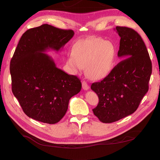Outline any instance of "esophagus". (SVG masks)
<instances>
[{"instance_id": "obj_1", "label": "esophagus", "mask_w": 160, "mask_h": 160, "mask_svg": "<svg viewBox=\"0 0 160 160\" xmlns=\"http://www.w3.org/2000/svg\"><path fill=\"white\" fill-rule=\"evenodd\" d=\"M82 88H83V89L84 90H88L89 89V86L86 81H83V82H82Z\"/></svg>"}]
</instances>
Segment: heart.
<instances>
[{"instance_id": "heart-1", "label": "heart", "mask_w": 160, "mask_h": 160, "mask_svg": "<svg viewBox=\"0 0 160 160\" xmlns=\"http://www.w3.org/2000/svg\"><path fill=\"white\" fill-rule=\"evenodd\" d=\"M67 63L77 73L85 67L90 79L98 80L112 71L116 58V49L110 41L101 38H91L79 43L72 50Z\"/></svg>"}]
</instances>
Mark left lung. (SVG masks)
<instances>
[{
	"mask_svg": "<svg viewBox=\"0 0 160 160\" xmlns=\"http://www.w3.org/2000/svg\"><path fill=\"white\" fill-rule=\"evenodd\" d=\"M115 30L121 38L118 56L123 60L103 79L91 86L99 98L93 113L105 123L117 122L137 110L148 91L152 71V61L141 36L128 27L118 26Z\"/></svg>",
	"mask_w": 160,
	"mask_h": 160,
	"instance_id": "left-lung-1",
	"label": "left lung"
}]
</instances>
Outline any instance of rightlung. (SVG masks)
<instances>
[{
    "instance_id": "add662e5",
    "label": "right lung",
    "mask_w": 160,
    "mask_h": 160,
    "mask_svg": "<svg viewBox=\"0 0 160 160\" xmlns=\"http://www.w3.org/2000/svg\"><path fill=\"white\" fill-rule=\"evenodd\" d=\"M44 24L22 35L11 60L12 91L28 117L55 124L64 117L69 99L81 89L80 79L58 69L47 50L59 51L74 35Z\"/></svg>"
}]
</instances>
